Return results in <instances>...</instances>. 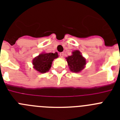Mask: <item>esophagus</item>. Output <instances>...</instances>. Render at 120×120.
<instances>
[{
    "label": "esophagus",
    "instance_id": "1",
    "mask_svg": "<svg viewBox=\"0 0 120 120\" xmlns=\"http://www.w3.org/2000/svg\"><path fill=\"white\" fill-rule=\"evenodd\" d=\"M59 56H60V57H61V58H63V57H64V53L63 52L60 53H59Z\"/></svg>",
    "mask_w": 120,
    "mask_h": 120
}]
</instances>
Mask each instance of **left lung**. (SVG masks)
Instances as JSON below:
<instances>
[{"mask_svg":"<svg viewBox=\"0 0 120 120\" xmlns=\"http://www.w3.org/2000/svg\"><path fill=\"white\" fill-rule=\"evenodd\" d=\"M65 59L70 70L73 73H80L85 68L86 59L78 50L73 51L72 55Z\"/></svg>","mask_w":120,"mask_h":120,"instance_id":"1","label":"left lung"}]
</instances>
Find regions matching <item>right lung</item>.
Returning <instances> with one entry per match:
<instances>
[{"mask_svg": "<svg viewBox=\"0 0 120 120\" xmlns=\"http://www.w3.org/2000/svg\"><path fill=\"white\" fill-rule=\"evenodd\" d=\"M58 56L57 52L53 53L43 52L33 59V68L39 73H46L50 69L54 59L58 58Z\"/></svg>", "mask_w": 120, "mask_h": 120, "instance_id": "1", "label": "right lung"}]
</instances>
